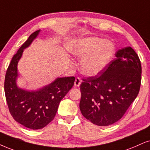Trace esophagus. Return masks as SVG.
Instances as JSON below:
<instances>
[{
  "label": "esophagus",
  "instance_id": "1",
  "mask_svg": "<svg viewBox=\"0 0 150 150\" xmlns=\"http://www.w3.org/2000/svg\"><path fill=\"white\" fill-rule=\"evenodd\" d=\"M81 82V79L79 78V77H76V79H75V83H74V86H79V85H80Z\"/></svg>",
  "mask_w": 150,
  "mask_h": 150
}]
</instances>
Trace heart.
<instances>
[{"label": "heart", "instance_id": "1", "mask_svg": "<svg viewBox=\"0 0 150 150\" xmlns=\"http://www.w3.org/2000/svg\"><path fill=\"white\" fill-rule=\"evenodd\" d=\"M71 52L81 58L79 68L86 75H96L102 71L112 59L115 52L113 43L99 37H88L75 43Z\"/></svg>", "mask_w": 150, "mask_h": 150}]
</instances>
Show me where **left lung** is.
Masks as SVG:
<instances>
[{"mask_svg":"<svg viewBox=\"0 0 150 150\" xmlns=\"http://www.w3.org/2000/svg\"><path fill=\"white\" fill-rule=\"evenodd\" d=\"M115 58L95 76L83 78L79 108L83 116L98 126L121 119L139 93L141 64L131 47L120 49Z\"/></svg>","mask_w":150,"mask_h":150,"instance_id":"8db88e82","label":"left lung"}]
</instances>
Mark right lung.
I'll return each mask as SVG.
<instances>
[{
    "instance_id": "add662e5",
    "label": "right lung",
    "mask_w": 150,
    "mask_h": 150,
    "mask_svg": "<svg viewBox=\"0 0 150 150\" xmlns=\"http://www.w3.org/2000/svg\"><path fill=\"white\" fill-rule=\"evenodd\" d=\"M39 32L37 30L32 34L13 57L7 68L4 83L9 113L16 122L31 129H42L54 119L60 102L73 86L75 80V77L57 78L48 86L33 92L16 86L18 60L23 49L29 46Z\"/></svg>"
}]
</instances>
